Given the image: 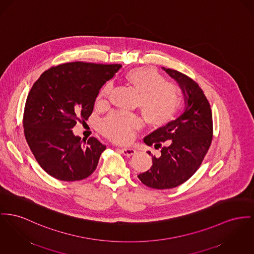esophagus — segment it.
<instances>
[{"mask_svg": "<svg viewBox=\"0 0 254 254\" xmlns=\"http://www.w3.org/2000/svg\"><path fill=\"white\" fill-rule=\"evenodd\" d=\"M120 151H121V153H122L123 155L128 156V157H130V156L134 155V154L136 152V151H135V149H134L133 147H124V148H121V149H120Z\"/></svg>", "mask_w": 254, "mask_h": 254, "instance_id": "34e87169", "label": "esophagus"}]
</instances>
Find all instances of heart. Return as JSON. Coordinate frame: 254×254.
<instances>
[{
  "mask_svg": "<svg viewBox=\"0 0 254 254\" xmlns=\"http://www.w3.org/2000/svg\"><path fill=\"white\" fill-rule=\"evenodd\" d=\"M127 82L139 93L137 107L140 108L146 121L153 126L169 123L180 105L178 86L166 82L164 76L156 69L135 68L126 75ZM112 92V84H107L98 97V103H107ZM142 124L141 119L135 114L115 111L102 119L100 132L109 139L118 143L130 141L135 129Z\"/></svg>",
  "mask_w": 254,
  "mask_h": 254,
  "instance_id": "1",
  "label": "heart"
}]
</instances>
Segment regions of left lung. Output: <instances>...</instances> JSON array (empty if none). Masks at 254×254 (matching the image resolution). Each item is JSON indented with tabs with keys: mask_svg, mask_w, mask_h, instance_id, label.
Instances as JSON below:
<instances>
[{
	"mask_svg": "<svg viewBox=\"0 0 254 254\" xmlns=\"http://www.w3.org/2000/svg\"><path fill=\"white\" fill-rule=\"evenodd\" d=\"M182 89L184 113L166 126L145 136L143 141L156 149L152 167L137 175L145 186L166 190L179 186L200 167L213 138V118L210 104L197 83L185 74L162 67Z\"/></svg>",
	"mask_w": 254,
	"mask_h": 254,
	"instance_id": "8db88e82",
	"label": "left lung"
}]
</instances>
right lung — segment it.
<instances>
[{"label":"right lung","mask_w":254,"mask_h":254,"mask_svg":"<svg viewBox=\"0 0 254 254\" xmlns=\"http://www.w3.org/2000/svg\"><path fill=\"white\" fill-rule=\"evenodd\" d=\"M120 67L67 63L46 70L34 83L25 105L24 134L35 160L52 177L79 181L97 168L106 146L93 136L83 143L72 128L90 117L100 88Z\"/></svg>","instance_id":"1"}]
</instances>
